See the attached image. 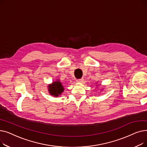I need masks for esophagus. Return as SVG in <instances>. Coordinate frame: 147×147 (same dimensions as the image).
I'll return each instance as SVG.
<instances>
[{
  "label": "esophagus",
  "instance_id": "34e87169",
  "mask_svg": "<svg viewBox=\"0 0 147 147\" xmlns=\"http://www.w3.org/2000/svg\"><path fill=\"white\" fill-rule=\"evenodd\" d=\"M83 79L82 78V79H77V80H76V82H78V83H81V82H83Z\"/></svg>",
  "mask_w": 147,
  "mask_h": 147
}]
</instances>
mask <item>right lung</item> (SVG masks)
<instances>
[{"mask_svg": "<svg viewBox=\"0 0 147 147\" xmlns=\"http://www.w3.org/2000/svg\"><path fill=\"white\" fill-rule=\"evenodd\" d=\"M64 91L63 84L59 81L53 82L52 84L49 86V92L51 95L54 96H58Z\"/></svg>", "mask_w": 147, "mask_h": 147, "instance_id": "1", "label": "right lung"}]
</instances>
